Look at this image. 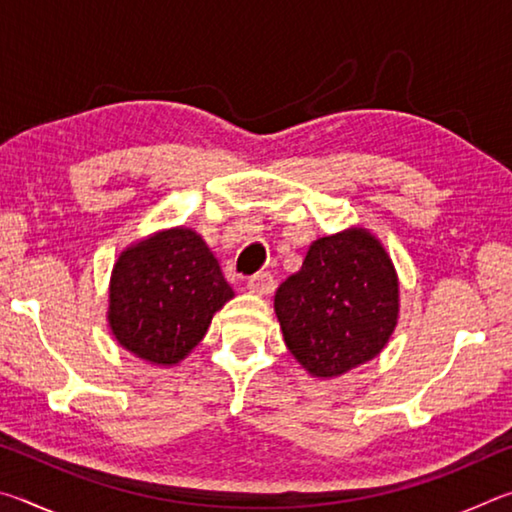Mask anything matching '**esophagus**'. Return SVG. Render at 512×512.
<instances>
[{"label":"esophagus","mask_w":512,"mask_h":512,"mask_svg":"<svg viewBox=\"0 0 512 512\" xmlns=\"http://www.w3.org/2000/svg\"><path fill=\"white\" fill-rule=\"evenodd\" d=\"M248 291L255 296H268L273 291V277L268 273H257L248 280Z\"/></svg>","instance_id":"1"}]
</instances>
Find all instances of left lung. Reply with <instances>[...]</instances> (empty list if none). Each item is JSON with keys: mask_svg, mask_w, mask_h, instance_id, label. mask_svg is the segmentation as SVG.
<instances>
[{"mask_svg": "<svg viewBox=\"0 0 512 512\" xmlns=\"http://www.w3.org/2000/svg\"><path fill=\"white\" fill-rule=\"evenodd\" d=\"M289 352L311 377L336 379L379 357L400 318V277L361 225L311 241L298 273L275 291Z\"/></svg>", "mask_w": 512, "mask_h": 512, "instance_id": "1", "label": "left lung"}]
</instances>
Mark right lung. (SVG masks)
Wrapping results in <instances>:
<instances>
[{
  "label": "right lung",
  "instance_id": "right-lung-1",
  "mask_svg": "<svg viewBox=\"0 0 512 512\" xmlns=\"http://www.w3.org/2000/svg\"><path fill=\"white\" fill-rule=\"evenodd\" d=\"M235 291L196 230L176 225L133 241L112 266L108 327L117 343L151 366H178Z\"/></svg>",
  "mask_w": 512,
  "mask_h": 512
}]
</instances>
